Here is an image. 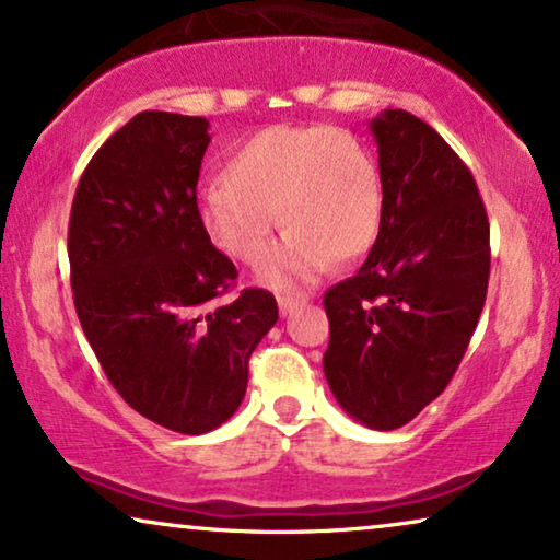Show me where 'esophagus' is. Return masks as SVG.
I'll return each mask as SVG.
<instances>
[{
    "mask_svg": "<svg viewBox=\"0 0 560 560\" xmlns=\"http://www.w3.org/2000/svg\"><path fill=\"white\" fill-rule=\"evenodd\" d=\"M304 300H300V296H279V310L281 315H292V312L296 307H302Z\"/></svg>",
    "mask_w": 560,
    "mask_h": 560,
    "instance_id": "34e87169",
    "label": "esophagus"
}]
</instances>
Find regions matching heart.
<instances>
[{
	"mask_svg": "<svg viewBox=\"0 0 560 560\" xmlns=\"http://www.w3.org/2000/svg\"><path fill=\"white\" fill-rule=\"evenodd\" d=\"M382 174L366 148L325 125H271L241 140L222 176L197 191V220L230 258L253 264L276 222L289 228L258 264L273 289L310 284L361 258L382 228ZM280 218H275V212Z\"/></svg>",
	"mask_w": 560,
	"mask_h": 560,
	"instance_id": "obj_1",
	"label": "heart"
}]
</instances>
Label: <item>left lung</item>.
<instances>
[{"instance_id":"8db88e82","label":"left lung","mask_w":560,"mask_h":560,"mask_svg":"<svg viewBox=\"0 0 560 560\" xmlns=\"http://www.w3.org/2000/svg\"><path fill=\"white\" fill-rule=\"evenodd\" d=\"M384 210L353 279L325 294L332 397L371 430H397L456 374L489 284V220L453 148L405 109L369 122Z\"/></svg>"}]
</instances>
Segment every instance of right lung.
I'll return each mask as SVG.
<instances>
[{"mask_svg":"<svg viewBox=\"0 0 560 560\" xmlns=\"http://www.w3.org/2000/svg\"><path fill=\"white\" fill-rule=\"evenodd\" d=\"M207 130L205 117L140 112L89 161L69 222L89 346L119 397L184 435L233 417L250 353L279 319L264 289L220 302L237 271L197 220Z\"/></svg>","mask_w":560,"mask_h":560,"instance_id":"obj_1","label":"right lung"}]
</instances>
